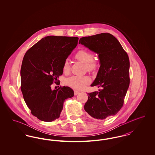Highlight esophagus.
<instances>
[{
  "label": "esophagus",
  "mask_w": 155,
  "mask_h": 155,
  "mask_svg": "<svg viewBox=\"0 0 155 155\" xmlns=\"http://www.w3.org/2000/svg\"><path fill=\"white\" fill-rule=\"evenodd\" d=\"M79 93H80V92H79L78 91H75V90L74 91V95H75V96H76V95H78Z\"/></svg>",
  "instance_id": "esophagus-1"
}]
</instances>
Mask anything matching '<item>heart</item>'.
<instances>
[{"label": "heart", "mask_w": 155, "mask_h": 155, "mask_svg": "<svg viewBox=\"0 0 155 155\" xmlns=\"http://www.w3.org/2000/svg\"><path fill=\"white\" fill-rule=\"evenodd\" d=\"M75 59L86 64L88 70H93L96 67V63L94 60V55L92 53L85 50H80L75 55ZM70 70V63L68 60H66L63 65V70L67 73ZM91 82V78L88 76L74 75L69 77L66 80V84L69 87L80 90L84 88Z\"/></svg>", "instance_id": "b5f03b06"}]
</instances>
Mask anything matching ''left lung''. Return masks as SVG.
Listing matches in <instances>:
<instances>
[{
    "label": "left lung",
    "instance_id": "8db88e82",
    "mask_svg": "<svg viewBox=\"0 0 155 155\" xmlns=\"http://www.w3.org/2000/svg\"><path fill=\"white\" fill-rule=\"evenodd\" d=\"M79 44L98 54L100 67L91 85L102 88L88 93L84 109L96 119L114 116L122 107L130 85V61L116 38L109 33L82 37Z\"/></svg>",
    "mask_w": 155,
    "mask_h": 155
}]
</instances>
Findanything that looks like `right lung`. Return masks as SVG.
Instances as JSON below:
<instances>
[{"label": "right lung", "instance_id": "right-lung-1", "mask_svg": "<svg viewBox=\"0 0 155 155\" xmlns=\"http://www.w3.org/2000/svg\"><path fill=\"white\" fill-rule=\"evenodd\" d=\"M78 37L48 36L25 54L21 68V90L33 116L51 122L58 119L65 100L74 96L68 87L52 90L63 74L64 61L78 44Z\"/></svg>", "mask_w": 155, "mask_h": 155}]
</instances>
